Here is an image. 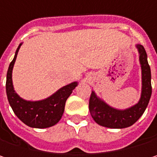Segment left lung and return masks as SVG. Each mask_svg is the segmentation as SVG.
Here are the masks:
<instances>
[{"label":"left lung","instance_id":"left-lung-1","mask_svg":"<svg viewBox=\"0 0 157 157\" xmlns=\"http://www.w3.org/2000/svg\"><path fill=\"white\" fill-rule=\"evenodd\" d=\"M139 52V60L142 68V94L136 105L125 110H117L110 107L101 101L92 92L89 99V111L94 120L100 125L109 128H125L134 124L145 111L151 94V70L147 62V55L141 44L136 45Z\"/></svg>","mask_w":157,"mask_h":157}]
</instances>
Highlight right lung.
<instances>
[{
    "instance_id": "obj_1",
    "label": "right lung",
    "mask_w": 157,
    "mask_h": 157,
    "mask_svg": "<svg viewBox=\"0 0 157 157\" xmlns=\"http://www.w3.org/2000/svg\"><path fill=\"white\" fill-rule=\"evenodd\" d=\"M21 44L17 48L13 60L9 65L6 79V93L9 104L16 116L26 125L34 128H47L56 124L64 111L65 102L77 86V82H72L58 90L52 96L45 100L30 102L21 99L13 89L12 73L15 63L18 51Z\"/></svg>"
}]
</instances>
